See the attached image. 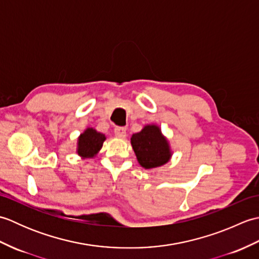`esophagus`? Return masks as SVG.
Wrapping results in <instances>:
<instances>
[{
	"label": "esophagus",
	"instance_id": "34e87169",
	"mask_svg": "<svg viewBox=\"0 0 259 259\" xmlns=\"http://www.w3.org/2000/svg\"><path fill=\"white\" fill-rule=\"evenodd\" d=\"M114 135L117 136L118 138H124V137L126 136L125 129L123 128V126H115V128H114Z\"/></svg>",
	"mask_w": 259,
	"mask_h": 259
}]
</instances>
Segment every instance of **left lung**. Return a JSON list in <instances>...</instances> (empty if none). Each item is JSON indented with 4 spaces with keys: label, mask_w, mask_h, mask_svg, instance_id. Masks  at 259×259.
<instances>
[{
    "label": "left lung",
    "mask_w": 259,
    "mask_h": 259,
    "mask_svg": "<svg viewBox=\"0 0 259 259\" xmlns=\"http://www.w3.org/2000/svg\"><path fill=\"white\" fill-rule=\"evenodd\" d=\"M131 145L138 162L146 169L160 167L171 157L167 139L155 124H148L131 137Z\"/></svg>",
    "instance_id": "1"
}]
</instances>
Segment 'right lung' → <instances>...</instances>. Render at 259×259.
<instances>
[{"label":"right lung","mask_w":259,"mask_h":259,"mask_svg":"<svg viewBox=\"0 0 259 259\" xmlns=\"http://www.w3.org/2000/svg\"><path fill=\"white\" fill-rule=\"evenodd\" d=\"M106 136L93 128H88L78 139V155L87 158L97 155L101 149Z\"/></svg>","instance_id":"obj_1"}]
</instances>
